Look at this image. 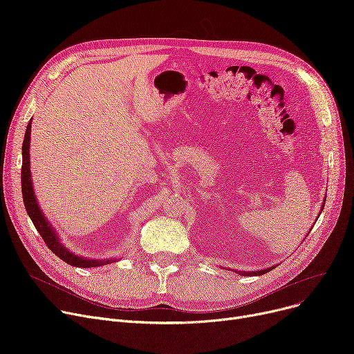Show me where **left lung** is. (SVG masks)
Returning <instances> with one entry per match:
<instances>
[{"label": "left lung", "mask_w": 354, "mask_h": 354, "mask_svg": "<svg viewBox=\"0 0 354 354\" xmlns=\"http://www.w3.org/2000/svg\"><path fill=\"white\" fill-rule=\"evenodd\" d=\"M323 208H324V205L322 207V211H323ZM272 268H274V267H268V268H266V270H259V271H235V272H238L239 275L250 277V275H261V274H266V272L271 271Z\"/></svg>", "instance_id": "1"}]
</instances>
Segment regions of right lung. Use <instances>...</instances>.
<instances>
[{
    "label": "right lung",
    "mask_w": 354,
    "mask_h": 354,
    "mask_svg": "<svg viewBox=\"0 0 354 354\" xmlns=\"http://www.w3.org/2000/svg\"><path fill=\"white\" fill-rule=\"evenodd\" d=\"M30 138H31V120L27 124L26 129V136L23 142V166H21V191H23V199L24 205L28 216L31 218L34 227L39 231L41 238L47 247L62 258L64 263L73 266V267H80V268H93V267H100L110 263H116L118 258H106V259H91L86 257H79L73 254L70 250H67L60 241L59 234L55 232L53 225L48 222V219L44 216L43 211L40 209L39 202L34 195L32 188V180H31V171H30Z\"/></svg>",
    "instance_id": "1"
}]
</instances>
